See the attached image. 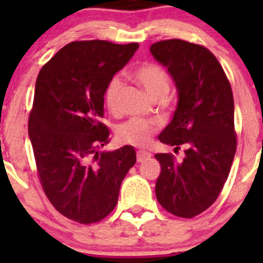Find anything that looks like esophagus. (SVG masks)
<instances>
[{
    "label": "esophagus",
    "instance_id": "34e87169",
    "mask_svg": "<svg viewBox=\"0 0 263 263\" xmlns=\"http://www.w3.org/2000/svg\"><path fill=\"white\" fill-rule=\"evenodd\" d=\"M150 156H151V154H148V153H146V151H137V161H139V163H142V161H145V160H147V159H150Z\"/></svg>",
    "mask_w": 263,
    "mask_h": 263
}]
</instances>
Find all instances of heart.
Listing matches in <instances>:
<instances>
[{
	"instance_id": "1",
	"label": "heart",
	"mask_w": 263,
	"mask_h": 263,
	"mask_svg": "<svg viewBox=\"0 0 263 263\" xmlns=\"http://www.w3.org/2000/svg\"><path fill=\"white\" fill-rule=\"evenodd\" d=\"M135 80L156 100H163L171 89L168 72L155 63H144L134 71ZM122 81L118 76L108 81L104 90V100L108 109L116 112L118 108V95ZM155 126L139 118H132L117 128V139L126 145L145 146L155 132Z\"/></svg>"
}]
</instances>
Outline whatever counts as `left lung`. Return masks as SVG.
I'll list each match as a JSON object with an SVG mask.
<instances>
[{
	"mask_svg": "<svg viewBox=\"0 0 263 263\" xmlns=\"http://www.w3.org/2000/svg\"><path fill=\"white\" fill-rule=\"evenodd\" d=\"M151 54L176 82L178 104L159 135L163 144L184 146V159L156 154L161 165L155 185L159 203L171 214L191 217L208 210L227 182L237 150L232 86L208 48L181 39L154 43Z\"/></svg>",
	"mask_w": 263,
	"mask_h": 263,
	"instance_id": "8db88e82",
	"label": "left lung"
}]
</instances>
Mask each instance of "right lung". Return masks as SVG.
<instances>
[{
    "instance_id": "add662e5",
    "label": "right lung",
    "mask_w": 263,
    "mask_h": 263,
    "mask_svg": "<svg viewBox=\"0 0 263 263\" xmlns=\"http://www.w3.org/2000/svg\"><path fill=\"white\" fill-rule=\"evenodd\" d=\"M139 44L72 42L42 67L35 84L29 137L42 187L55 210L80 224L112 213L134 146L99 151L109 142L104 115L108 81L127 65Z\"/></svg>"
}]
</instances>
